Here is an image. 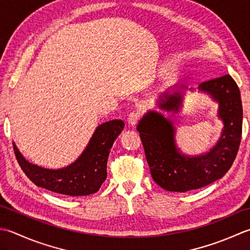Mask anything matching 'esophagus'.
<instances>
[{"label":"esophagus","mask_w":250,"mask_h":250,"mask_svg":"<svg viewBox=\"0 0 250 250\" xmlns=\"http://www.w3.org/2000/svg\"><path fill=\"white\" fill-rule=\"evenodd\" d=\"M140 120V113L138 111H134V112H130L128 114V118H127V122H128V124L130 126H134L137 124V122Z\"/></svg>","instance_id":"obj_1"}]
</instances>
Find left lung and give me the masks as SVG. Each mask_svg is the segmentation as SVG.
Instances as JSON below:
<instances>
[{
	"instance_id": "left-lung-1",
	"label": "left lung",
	"mask_w": 250,
	"mask_h": 250,
	"mask_svg": "<svg viewBox=\"0 0 250 250\" xmlns=\"http://www.w3.org/2000/svg\"><path fill=\"white\" fill-rule=\"evenodd\" d=\"M198 89L219 104L218 116L223 122L216 146L197 156L181 154L175 142L172 122L156 111H149L137 126L153 180L163 189L187 192L210 185L230 169L242 139L243 106L238 86L231 75L203 82ZM182 90L161 95L159 106L177 112L181 108Z\"/></svg>"
}]
</instances>
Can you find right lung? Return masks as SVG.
I'll return each mask as SVG.
<instances>
[{
  "mask_svg": "<svg viewBox=\"0 0 250 250\" xmlns=\"http://www.w3.org/2000/svg\"><path fill=\"white\" fill-rule=\"evenodd\" d=\"M124 125L121 120L99 125L79 159L59 169H47L28 162L15 142L14 152L22 171L35 186L69 196L89 195L98 191L105 180L110 150Z\"/></svg>",
  "mask_w": 250,
  "mask_h": 250,
  "instance_id": "obj_1",
  "label": "right lung"
}]
</instances>
